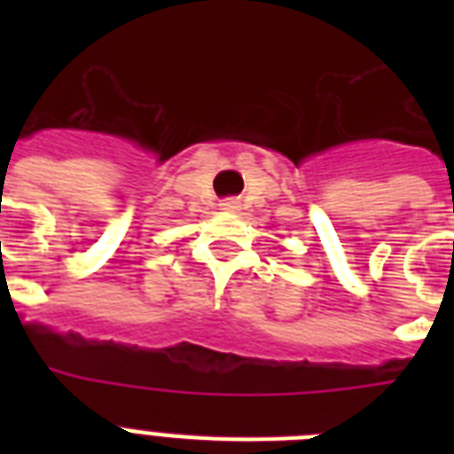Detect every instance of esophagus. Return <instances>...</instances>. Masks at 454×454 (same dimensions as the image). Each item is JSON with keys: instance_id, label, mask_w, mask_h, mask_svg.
I'll list each match as a JSON object with an SVG mask.
<instances>
[{"instance_id": "34e87169", "label": "esophagus", "mask_w": 454, "mask_h": 454, "mask_svg": "<svg viewBox=\"0 0 454 454\" xmlns=\"http://www.w3.org/2000/svg\"><path fill=\"white\" fill-rule=\"evenodd\" d=\"M223 209H235L233 200H228V202H223Z\"/></svg>"}]
</instances>
